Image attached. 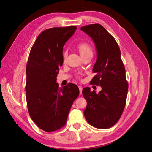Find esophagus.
Here are the masks:
<instances>
[{"instance_id":"34e87169","label":"esophagus","mask_w":152,"mask_h":152,"mask_svg":"<svg viewBox=\"0 0 152 152\" xmlns=\"http://www.w3.org/2000/svg\"><path fill=\"white\" fill-rule=\"evenodd\" d=\"M79 91H80L79 94H80V95H81L82 94V87L79 86Z\"/></svg>"}]
</instances>
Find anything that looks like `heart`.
Masks as SVG:
<instances>
[{"label": "heart", "instance_id": "obj_1", "mask_svg": "<svg viewBox=\"0 0 152 152\" xmlns=\"http://www.w3.org/2000/svg\"><path fill=\"white\" fill-rule=\"evenodd\" d=\"M76 49L82 58H85L88 56H93V48L91 46V45L88 43L85 42H82L78 44L76 47ZM63 60L65 62L66 61V59L67 57V53L64 52L62 55Z\"/></svg>", "mask_w": 152, "mask_h": 152}]
</instances>
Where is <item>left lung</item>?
I'll use <instances>...</instances> for the list:
<instances>
[{
  "label": "left lung",
  "mask_w": 152,
  "mask_h": 152,
  "mask_svg": "<svg viewBox=\"0 0 152 152\" xmlns=\"http://www.w3.org/2000/svg\"><path fill=\"white\" fill-rule=\"evenodd\" d=\"M80 30L93 40L97 59L93 68L96 75L91 83L102 87L96 93L89 87L82 90L87 101L84 114L91 126L107 129L115 124L125 108L128 84L121 50L113 37L99 24L82 26Z\"/></svg>",
  "instance_id": "1"
}]
</instances>
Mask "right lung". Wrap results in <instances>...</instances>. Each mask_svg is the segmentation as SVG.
<instances>
[{"label": "right lung", "mask_w": 152, "mask_h": 152, "mask_svg": "<svg viewBox=\"0 0 152 152\" xmlns=\"http://www.w3.org/2000/svg\"><path fill=\"white\" fill-rule=\"evenodd\" d=\"M76 26L43 31L32 46L26 73V96L30 116L41 129L57 131L65 125L69 112L79 94L77 86L59 88L56 82L63 63V48L75 33Z\"/></svg>", "instance_id": "add662e5"}]
</instances>
